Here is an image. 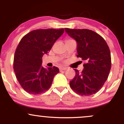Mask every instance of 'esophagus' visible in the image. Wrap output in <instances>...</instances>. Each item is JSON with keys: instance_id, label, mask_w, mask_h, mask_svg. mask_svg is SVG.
Wrapping results in <instances>:
<instances>
[{"instance_id": "1", "label": "esophagus", "mask_w": 124, "mask_h": 124, "mask_svg": "<svg viewBox=\"0 0 124 124\" xmlns=\"http://www.w3.org/2000/svg\"><path fill=\"white\" fill-rule=\"evenodd\" d=\"M66 69H67L66 67H61V68H59V70H60V71L65 70H66Z\"/></svg>"}]
</instances>
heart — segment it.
Returning a JSON list of instances; mask_svg holds the SVG:
<instances>
[{
  "label": "heart",
  "mask_w": 124,
  "mask_h": 124,
  "mask_svg": "<svg viewBox=\"0 0 124 124\" xmlns=\"http://www.w3.org/2000/svg\"><path fill=\"white\" fill-rule=\"evenodd\" d=\"M72 39H67V40H66V41H72Z\"/></svg>",
  "instance_id": "1"
}]
</instances>
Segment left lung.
<instances>
[{
	"label": "left lung",
	"mask_w": 124,
	"mask_h": 124,
	"mask_svg": "<svg viewBox=\"0 0 124 124\" xmlns=\"http://www.w3.org/2000/svg\"><path fill=\"white\" fill-rule=\"evenodd\" d=\"M77 42V57L85 61L82 72L75 69L76 75L70 81V87L82 96L96 93L108 76L111 59L109 47L101 35L87 29L65 28Z\"/></svg>",
	"instance_id": "1"
}]
</instances>
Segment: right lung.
Wrapping results in <instances>:
<instances>
[{
  "label": "right lung",
  "mask_w": 124,
  "mask_h": 124,
  "mask_svg": "<svg viewBox=\"0 0 124 124\" xmlns=\"http://www.w3.org/2000/svg\"><path fill=\"white\" fill-rule=\"evenodd\" d=\"M63 32V28L35 30L21 38L15 52L13 68L18 82L27 93L38 94L46 92L59 72L56 66L44 68L42 58Z\"/></svg>",
  "instance_id": "right-lung-1"
}]
</instances>
